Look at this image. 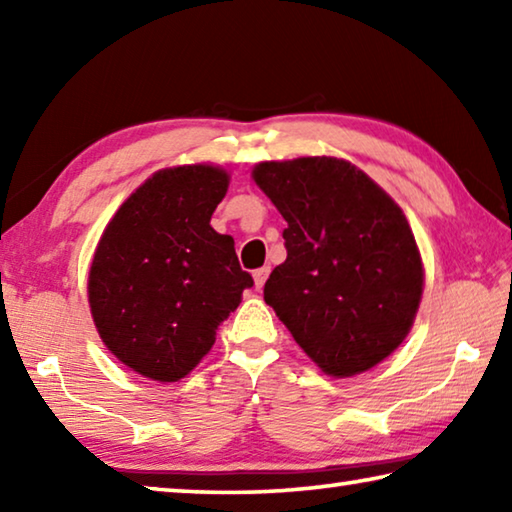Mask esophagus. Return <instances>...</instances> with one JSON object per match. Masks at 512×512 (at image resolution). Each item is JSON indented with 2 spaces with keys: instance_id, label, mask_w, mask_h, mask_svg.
Wrapping results in <instances>:
<instances>
[{
  "instance_id": "34e87169",
  "label": "esophagus",
  "mask_w": 512,
  "mask_h": 512,
  "mask_svg": "<svg viewBox=\"0 0 512 512\" xmlns=\"http://www.w3.org/2000/svg\"><path fill=\"white\" fill-rule=\"evenodd\" d=\"M253 277H255V289L259 291V289L264 287V282H266V277H268V266L257 268V271L253 273Z\"/></svg>"
}]
</instances>
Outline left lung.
<instances>
[{"mask_svg":"<svg viewBox=\"0 0 512 512\" xmlns=\"http://www.w3.org/2000/svg\"><path fill=\"white\" fill-rule=\"evenodd\" d=\"M259 189L287 221V259L264 284L293 339L332 377L366 372L400 348L418 314V244L391 196L339 158L259 162Z\"/></svg>","mask_w":512,"mask_h":512,"instance_id":"8db88e82","label":"left lung"}]
</instances>
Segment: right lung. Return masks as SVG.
I'll use <instances>...</instances> for the list:
<instances>
[{"label":"right lung","mask_w":512,"mask_h":512,"mask_svg":"<svg viewBox=\"0 0 512 512\" xmlns=\"http://www.w3.org/2000/svg\"><path fill=\"white\" fill-rule=\"evenodd\" d=\"M228 183L212 164L155 171L103 230L88 277L92 318L106 348L137 375H189L253 287L235 239L210 225Z\"/></svg>","instance_id":"right-lung-1"}]
</instances>
